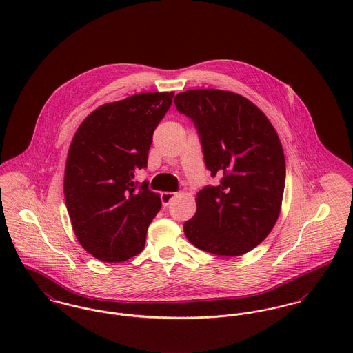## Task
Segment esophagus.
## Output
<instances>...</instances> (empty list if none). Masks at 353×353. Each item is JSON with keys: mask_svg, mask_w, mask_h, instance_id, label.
<instances>
[{"mask_svg": "<svg viewBox=\"0 0 353 353\" xmlns=\"http://www.w3.org/2000/svg\"><path fill=\"white\" fill-rule=\"evenodd\" d=\"M174 197H176V193H173V192H163L161 193V203H163V205L168 207Z\"/></svg>", "mask_w": 353, "mask_h": 353, "instance_id": "1", "label": "esophagus"}]
</instances>
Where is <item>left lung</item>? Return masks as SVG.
<instances>
[{"instance_id":"1","label":"left lung","mask_w":353,"mask_h":353,"mask_svg":"<svg viewBox=\"0 0 353 353\" xmlns=\"http://www.w3.org/2000/svg\"><path fill=\"white\" fill-rule=\"evenodd\" d=\"M193 121L204 161L217 185L197 193V210L184 223L196 248L240 256L274 227L285 185V159L267 116L248 99L219 89H193L174 97Z\"/></svg>"}]
</instances>
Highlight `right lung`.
Wrapping results in <instances>:
<instances>
[{"instance_id": "right-lung-1", "label": "right lung", "mask_w": 353, "mask_h": 353, "mask_svg": "<svg viewBox=\"0 0 353 353\" xmlns=\"http://www.w3.org/2000/svg\"><path fill=\"white\" fill-rule=\"evenodd\" d=\"M174 93H140L101 105L79 126L68 152L63 194L77 240L93 257L120 263L145 247L146 230L161 208L148 181L156 126Z\"/></svg>"}]
</instances>
